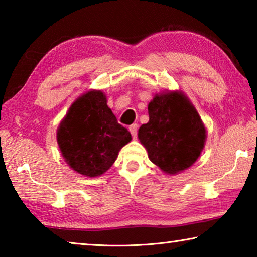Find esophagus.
I'll return each instance as SVG.
<instances>
[{
    "mask_svg": "<svg viewBox=\"0 0 257 257\" xmlns=\"http://www.w3.org/2000/svg\"><path fill=\"white\" fill-rule=\"evenodd\" d=\"M137 130H138V125L135 123V124H132L129 127V132H130V134L133 135V137L134 138H136V136H137Z\"/></svg>",
    "mask_w": 257,
    "mask_h": 257,
    "instance_id": "esophagus-1",
    "label": "esophagus"
}]
</instances>
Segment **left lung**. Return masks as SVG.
I'll return each instance as SVG.
<instances>
[{"instance_id": "1", "label": "left lung", "mask_w": 257, "mask_h": 257, "mask_svg": "<svg viewBox=\"0 0 257 257\" xmlns=\"http://www.w3.org/2000/svg\"><path fill=\"white\" fill-rule=\"evenodd\" d=\"M150 121L138 138L150 160L168 175L191 167L204 149L206 129L193 104L181 92L155 95L149 104Z\"/></svg>"}]
</instances>
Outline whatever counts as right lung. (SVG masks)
Returning a JSON list of instances; mask_svg holds the SVG:
<instances>
[{"label":"right lung","instance_id":"1","mask_svg":"<svg viewBox=\"0 0 257 257\" xmlns=\"http://www.w3.org/2000/svg\"><path fill=\"white\" fill-rule=\"evenodd\" d=\"M106 102L101 90H89L72 103L58 128L61 153L80 175H103L132 141L128 129L118 123Z\"/></svg>","mask_w":257,"mask_h":257}]
</instances>
